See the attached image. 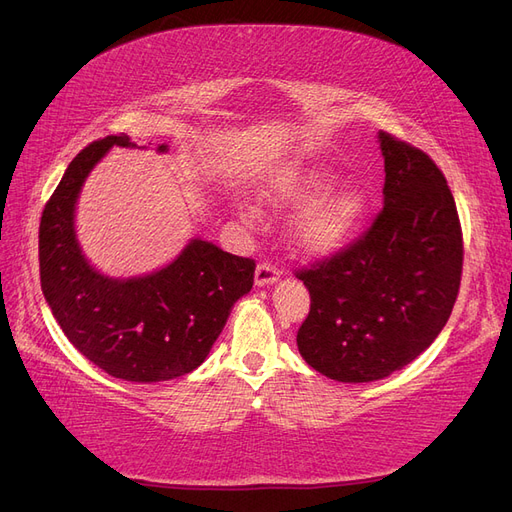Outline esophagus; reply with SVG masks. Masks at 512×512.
Here are the masks:
<instances>
[{
  "label": "esophagus",
  "instance_id": "esophagus-1",
  "mask_svg": "<svg viewBox=\"0 0 512 512\" xmlns=\"http://www.w3.org/2000/svg\"><path fill=\"white\" fill-rule=\"evenodd\" d=\"M280 278V268L274 266L272 261H261L257 270H255V285L263 287V285H272Z\"/></svg>",
  "mask_w": 512,
  "mask_h": 512
}]
</instances>
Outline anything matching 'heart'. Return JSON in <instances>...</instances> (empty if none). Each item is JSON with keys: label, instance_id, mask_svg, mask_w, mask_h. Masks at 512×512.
Segmentation results:
<instances>
[{"label": "heart", "instance_id": "obj_1", "mask_svg": "<svg viewBox=\"0 0 512 512\" xmlns=\"http://www.w3.org/2000/svg\"><path fill=\"white\" fill-rule=\"evenodd\" d=\"M333 185V175L310 170L282 179L274 189V200L285 204H310L325 196ZM365 213V198L356 189H344L314 204L297 225V244L308 255H329L348 242Z\"/></svg>", "mask_w": 512, "mask_h": 512}]
</instances>
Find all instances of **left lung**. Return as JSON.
Segmentation results:
<instances>
[{
	"label": "left lung",
	"mask_w": 512,
	"mask_h": 512,
	"mask_svg": "<svg viewBox=\"0 0 512 512\" xmlns=\"http://www.w3.org/2000/svg\"><path fill=\"white\" fill-rule=\"evenodd\" d=\"M384 208L346 249L297 270L310 312L306 363L337 382H373L418 358L458 299L464 242L456 200L422 149L380 132Z\"/></svg>",
	"instance_id": "1"
}]
</instances>
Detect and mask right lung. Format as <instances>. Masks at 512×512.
I'll use <instances>...</instances> for the list:
<instances>
[{"mask_svg":"<svg viewBox=\"0 0 512 512\" xmlns=\"http://www.w3.org/2000/svg\"><path fill=\"white\" fill-rule=\"evenodd\" d=\"M126 135L92 141L67 166L40 223V278L48 306L75 350L126 382H164L204 363L236 301L253 289L255 261L192 240L166 268L139 278L94 270L73 230L80 189ZM166 151V145H158Z\"/></svg>","mask_w":512,"mask_h":512,"instance_id":"add662e5","label":"right lung"}]
</instances>
